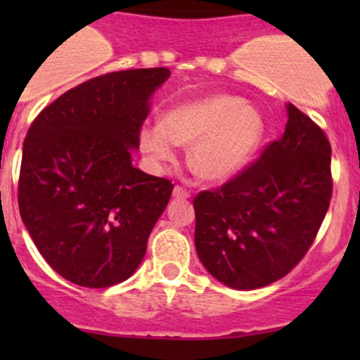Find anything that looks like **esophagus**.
<instances>
[{"label":"esophagus","mask_w":360,"mask_h":360,"mask_svg":"<svg viewBox=\"0 0 360 360\" xmlns=\"http://www.w3.org/2000/svg\"><path fill=\"white\" fill-rule=\"evenodd\" d=\"M172 195L176 198H190V191L186 190V188L184 186H179V184H177V186H174V191H172Z\"/></svg>","instance_id":"obj_1"}]
</instances>
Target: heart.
Segmentation results:
<instances>
[{"label":"heart","mask_w":360,"mask_h":360,"mask_svg":"<svg viewBox=\"0 0 360 360\" xmlns=\"http://www.w3.org/2000/svg\"><path fill=\"white\" fill-rule=\"evenodd\" d=\"M264 132L259 111L235 96H210L170 110L162 123L141 129L144 153L155 162H170L174 144L191 146L188 163L198 177L223 181L237 174Z\"/></svg>","instance_id":"b5f03b06"}]
</instances>
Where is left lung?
<instances>
[{"label":"left lung","instance_id":"8db88e82","mask_svg":"<svg viewBox=\"0 0 360 360\" xmlns=\"http://www.w3.org/2000/svg\"><path fill=\"white\" fill-rule=\"evenodd\" d=\"M288 125L233 179L195 197V248L212 277L257 289L285 277L314 244L333 195L331 144L288 104Z\"/></svg>","mask_w":360,"mask_h":360}]
</instances>
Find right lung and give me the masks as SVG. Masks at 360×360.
<instances>
[{"label": "right lung", "instance_id": "1", "mask_svg": "<svg viewBox=\"0 0 360 360\" xmlns=\"http://www.w3.org/2000/svg\"><path fill=\"white\" fill-rule=\"evenodd\" d=\"M167 68L96 76L45 108L24 139L19 210L46 263L83 288L127 281L174 184L132 165Z\"/></svg>", "mask_w": 360, "mask_h": 360}]
</instances>
